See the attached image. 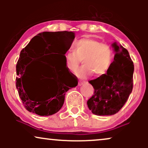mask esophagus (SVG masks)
<instances>
[{"label":"esophagus","mask_w":148,"mask_h":148,"mask_svg":"<svg viewBox=\"0 0 148 148\" xmlns=\"http://www.w3.org/2000/svg\"><path fill=\"white\" fill-rule=\"evenodd\" d=\"M85 83H86V81H84V80H80L79 81V86H81V85L85 84Z\"/></svg>","instance_id":"esophagus-1"}]
</instances>
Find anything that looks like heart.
<instances>
[{
    "label": "heart",
    "mask_w": 148,
    "mask_h": 148,
    "mask_svg": "<svg viewBox=\"0 0 148 148\" xmlns=\"http://www.w3.org/2000/svg\"><path fill=\"white\" fill-rule=\"evenodd\" d=\"M113 50L110 45L101 43L96 39L83 38L75 43L74 50L64 55L66 67L70 72H76L81 60L84 66L76 72V75L84 78L94 73L96 76L106 74L113 61Z\"/></svg>",
    "instance_id": "1"
}]
</instances>
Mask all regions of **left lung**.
Segmentation results:
<instances>
[{"label":"left lung","instance_id":"obj_1","mask_svg":"<svg viewBox=\"0 0 148 148\" xmlns=\"http://www.w3.org/2000/svg\"><path fill=\"white\" fill-rule=\"evenodd\" d=\"M114 60L104 75L89 83L94 88V95L87 104L92 113L97 115H114L123 108L133 89L134 66L128 51L113 43Z\"/></svg>","mask_w":148,"mask_h":148}]
</instances>
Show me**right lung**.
<instances>
[{
  "mask_svg": "<svg viewBox=\"0 0 148 148\" xmlns=\"http://www.w3.org/2000/svg\"><path fill=\"white\" fill-rule=\"evenodd\" d=\"M74 37L73 32H43L32 38L21 50L16 66V87L29 112L40 116L55 114L63 105L65 93L78 85L77 77L68 70L64 60ZM42 43L45 44V47H41ZM50 50L55 53L51 54L45 66L25 74L27 67L35 60L33 58L50 53Z\"/></svg>",
  "mask_w": 148,
  "mask_h": 148,
  "instance_id": "obj_1",
  "label": "right lung"
}]
</instances>
